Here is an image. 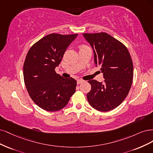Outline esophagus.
I'll return each mask as SVG.
<instances>
[{
  "label": "esophagus",
  "instance_id": "esophagus-1",
  "mask_svg": "<svg viewBox=\"0 0 153 153\" xmlns=\"http://www.w3.org/2000/svg\"><path fill=\"white\" fill-rule=\"evenodd\" d=\"M82 82H84V81L83 80H81V79H78L77 81V83L78 84H81V83H82Z\"/></svg>",
  "mask_w": 153,
  "mask_h": 153
}]
</instances>
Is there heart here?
<instances>
[{"instance_id": "heart-1", "label": "heart", "mask_w": 153, "mask_h": 153, "mask_svg": "<svg viewBox=\"0 0 153 153\" xmlns=\"http://www.w3.org/2000/svg\"><path fill=\"white\" fill-rule=\"evenodd\" d=\"M85 46H81V48H82V47H85Z\"/></svg>"}]
</instances>
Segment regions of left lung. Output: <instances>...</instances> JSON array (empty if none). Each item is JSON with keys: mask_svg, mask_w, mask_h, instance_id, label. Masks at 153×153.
Listing matches in <instances>:
<instances>
[{"mask_svg": "<svg viewBox=\"0 0 153 153\" xmlns=\"http://www.w3.org/2000/svg\"><path fill=\"white\" fill-rule=\"evenodd\" d=\"M94 53V62L105 79L103 82L88 81L91 89L87 99L94 109L107 112L125 99L134 77V66L126 47L105 32L83 33Z\"/></svg>", "mask_w": 153, "mask_h": 153, "instance_id": "obj_1", "label": "left lung"}]
</instances>
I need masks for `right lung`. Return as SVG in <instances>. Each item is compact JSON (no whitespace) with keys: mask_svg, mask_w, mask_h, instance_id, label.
I'll return each mask as SVG.
<instances>
[{"mask_svg":"<svg viewBox=\"0 0 153 153\" xmlns=\"http://www.w3.org/2000/svg\"><path fill=\"white\" fill-rule=\"evenodd\" d=\"M77 35L49 34L28 51L23 65L25 84L32 100L44 110L62 109L75 93L77 81L57 74L55 68Z\"/></svg>","mask_w":153,"mask_h":153,"instance_id":"obj_1","label":"right lung"}]
</instances>
